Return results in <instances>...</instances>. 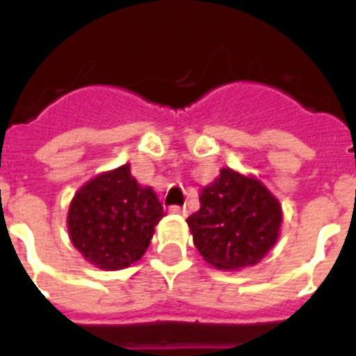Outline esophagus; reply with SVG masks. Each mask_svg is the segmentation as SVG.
<instances>
[{
  "instance_id": "esophagus-1",
  "label": "esophagus",
  "mask_w": 356,
  "mask_h": 356,
  "mask_svg": "<svg viewBox=\"0 0 356 356\" xmlns=\"http://www.w3.org/2000/svg\"><path fill=\"white\" fill-rule=\"evenodd\" d=\"M168 211L172 212V214H186V209L184 207H179V205H172V207H168Z\"/></svg>"
}]
</instances>
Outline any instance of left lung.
<instances>
[{"label":"left lung","instance_id":"8db88e82","mask_svg":"<svg viewBox=\"0 0 356 356\" xmlns=\"http://www.w3.org/2000/svg\"><path fill=\"white\" fill-rule=\"evenodd\" d=\"M200 203L186 223L201 257L218 270L254 266L275 245L282 209L259 179L223 168Z\"/></svg>","mask_w":356,"mask_h":356}]
</instances>
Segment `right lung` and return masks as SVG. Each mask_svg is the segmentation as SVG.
<instances>
[{
	"label": "right lung",
	"mask_w": 356,
	"mask_h": 356,
	"mask_svg": "<svg viewBox=\"0 0 356 356\" xmlns=\"http://www.w3.org/2000/svg\"><path fill=\"white\" fill-rule=\"evenodd\" d=\"M164 216L151 186H140L129 164L81 186L68 211L75 249L102 270H123L142 259Z\"/></svg>",
	"instance_id": "1"
}]
</instances>
